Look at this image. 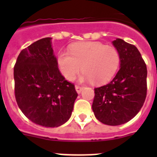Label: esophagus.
<instances>
[{
	"label": "esophagus",
	"mask_w": 157,
	"mask_h": 157,
	"mask_svg": "<svg viewBox=\"0 0 157 157\" xmlns=\"http://www.w3.org/2000/svg\"><path fill=\"white\" fill-rule=\"evenodd\" d=\"M82 89L83 88L82 86H75V90L78 94H80V93L82 92Z\"/></svg>",
	"instance_id": "34e87169"
}]
</instances>
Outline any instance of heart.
I'll return each mask as SVG.
<instances>
[{"mask_svg":"<svg viewBox=\"0 0 157 157\" xmlns=\"http://www.w3.org/2000/svg\"><path fill=\"white\" fill-rule=\"evenodd\" d=\"M69 52L60 51L57 65L63 77L73 81L82 71V81L96 85L109 82L114 77L120 64V55L115 47L99 41H81L72 44Z\"/></svg>","mask_w":157,"mask_h":157,"instance_id":"1","label":"heart"}]
</instances>
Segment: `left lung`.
I'll return each mask as SVG.
<instances>
[{
  "mask_svg": "<svg viewBox=\"0 0 157 157\" xmlns=\"http://www.w3.org/2000/svg\"><path fill=\"white\" fill-rule=\"evenodd\" d=\"M120 52V67L109 84L94 89L92 109L104 124L121 125L138 114L147 93V68L138 49L120 38L112 41Z\"/></svg>",
  "mask_w": 157,
  "mask_h": 157,
  "instance_id": "1",
  "label": "left lung"
}]
</instances>
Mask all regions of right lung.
Segmentation results:
<instances>
[{
  "instance_id": "add662e5",
  "label": "right lung",
  "mask_w": 157,
  "mask_h": 157,
  "mask_svg": "<svg viewBox=\"0 0 157 157\" xmlns=\"http://www.w3.org/2000/svg\"><path fill=\"white\" fill-rule=\"evenodd\" d=\"M14 80L18 106L33 123L57 127L70 119L78 94L59 72L51 37L38 40L20 52Z\"/></svg>"
}]
</instances>
